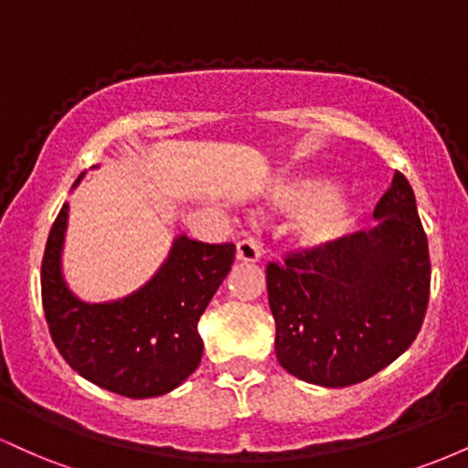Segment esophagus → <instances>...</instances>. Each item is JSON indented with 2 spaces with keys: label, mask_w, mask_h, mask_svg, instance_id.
Returning a JSON list of instances; mask_svg holds the SVG:
<instances>
[{
  "label": "esophagus",
  "mask_w": 468,
  "mask_h": 468,
  "mask_svg": "<svg viewBox=\"0 0 468 468\" xmlns=\"http://www.w3.org/2000/svg\"><path fill=\"white\" fill-rule=\"evenodd\" d=\"M261 257V246L255 238H244L238 241V260L252 264V261H260Z\"/></svg>",
  "instance_id": "esophagus-1"
}]
</instances>
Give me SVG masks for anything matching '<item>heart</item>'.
<instances>
[{"mask_svg":"<svg viewBox=\"0 0 468 468\" xmlns=\"http://www.w3.org/2000/svg\"><path fill=\"white\" fill-rule=\"evenodd\" d=\"M272 204L288 216H299L294 239L303 250L321 252L332 249L356 224V204L346 193L335 191L327 178L283 180L272 189Z\"/></svg>","mask_w":468,"mask_h":468,"instance_id":"1","label":"heart"}]
</instances>
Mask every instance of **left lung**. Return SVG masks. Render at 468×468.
<instances>
[{
	"mask_svg": "<svg viewBox=\"0 0 468 468\" xmlns=\"http://www.w3.org/2000/svg\"><path fill=\"white\" fill-rule=\"evenodd\" d=\"M374 229L321 252L271 261L266 286L277 361L321 388H347L394 363L420 332L431 286L427 235L400 171L374 208Z\"/></svg>",
	"mask_w": 468,
	"mask_h": 468,
	"instance_id": "1",
	"label": "left lung"
}]
</instances>
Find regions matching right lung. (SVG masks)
Returning a JSON list of instances; mask_svg holds the SVG:
<instances>
[{"label": "right lung", "mask_w": 468, "mask_h": 468, "mask_svg": "<svg viewBox=\"0 0 468 468\" xmlns=\"http://www.w3.org/2000/svg\"><path fill=\"white\" fill-rule=\"evenodd\" d=\"M68 211L66 202L41 261V299L58 354L90 383L127 399H154L176 389L200 365L197 321L229 275L235 244H204L178 235L144 286L116 302L88 303L68 288L61 271Z\"/></svg>", "instance_id": "add662e5"}]
</instances>
